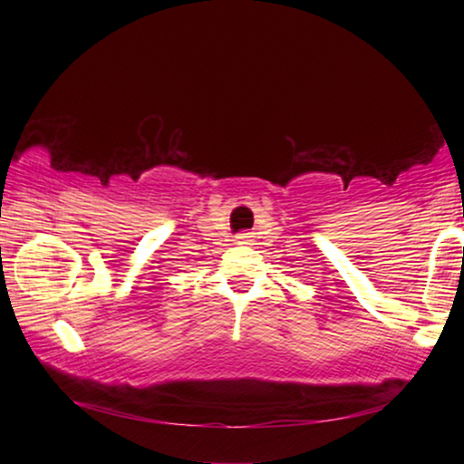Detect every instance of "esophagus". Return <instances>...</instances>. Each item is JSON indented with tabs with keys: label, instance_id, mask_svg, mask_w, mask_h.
<instances>
[{
	"label": "esophagus",
	"instance_id": "34e87169",
	"mask_svg": "<svg viewBox=\"0 0 464 464\" xmlns=\"http://www.w3.org/2000/svg\"><path fill=\"white\" fill-rule=\"evenodd\" d=\"M237 243H238V245H251V243H253L251 232H240L238 237H237Z\"/></svg>",
	"mask_w": 464,
	"mask_h": 464
}]
</instances>
